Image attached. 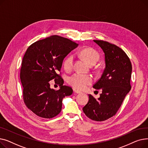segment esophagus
<instances>
[{
    "instance_id": "obj_1",
    "label": "esophagus",
    "mask_w": 148,
    "mask_h": 148,
    "mask_svg": "<svg viewBox=\"0 0 148 148\" xmlns=\"http://www.w3.org/2000/svg\"><path fill=\"white\" fill-rule=\"evenodd\" d=\"M74 92L75 93V94H81V93H82L81 91L77 90H74Z\"/></svg>"
}]
</instances>
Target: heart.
Masks as SVG:
<instances>
[{"label":"heart","instance_id":"obj_1","mask_svg":"<svg viewBox=\"0 0 148 148\" xmlns=\"http://www.w3.org/2000/svg\"><path fill=\"white\" fill-rule=\"evenodd\" d=\"M80 55L90 65H95L99 58L98 53L94 49L86 48L80 52ZM74 57L70 55L64 61V67L67 72L71 71L74 66ZM92 82V78L89 75L81 73H75L68 79V83L74 89L83 90L90 85Z\"/></svg>","mask_w":148,"mask_h":148}]
</instances>
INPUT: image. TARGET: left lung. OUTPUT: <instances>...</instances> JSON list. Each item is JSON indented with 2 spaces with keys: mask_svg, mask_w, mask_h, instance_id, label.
<instances>
[{
  "mask_svg": "<svg viewBox=\"0 0 148 148\" xmlns=\"http://www.w3.org/2000/svg\"><path fill=\"white\" fill-rule=\"evenodd\" d=\"M104 53L105 68L101 78L93 86L102 89L96 99L89 95L87 104L83 111L89 119L101 122L112 118L120 108L123 101L131 90V61L119 47L102 40H94Z\"/></svg>",
  "mask_w": 148,
  "mask_h": 148,
  "instance_id": "1",
  "label": "left lung"
}]
</instances>
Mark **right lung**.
Returning <instances> with one entry per match:
<instances>
[{
  "instance_id": "1",
  "label": "right lung",
  "mask_w": 148,
  "mask_h": 148,
  "mask_svg": "<svg viewBox=\"0 0 148 148\" xmlns=\"http://www.w3.org/2000/svg\"><path fill=\"white\" fill-rule=\"evenodd\" d=\"M78 44L58 35L38 41L30 45L23 57L20 79L26 106L36 115L50 119L62 110V99L73 94V89L64 85L59 74L64 58ZM55 79L60 89L50 88V81Z\"/></svg>"
}]
</instances>
